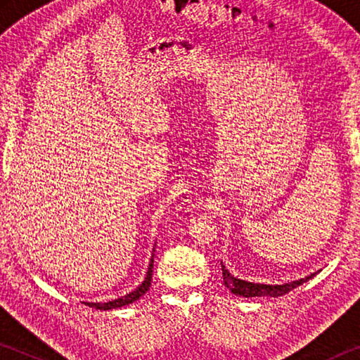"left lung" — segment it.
I'll use <instances>...</instances> for the list:
<instances>
[{
	"mask_svg": "<svg viewBox=\"0 0 360 360\" xmlns=\"http://www.w3.org/2000/svg\"><path fill=\"white\" fill-rule=\"evenodd\" d=\"M222 265V262H221ZM222 276H224V284L233 292L236 295H243V297H281L284 294H288L292 289H295L297 285L303 284L304 281H308L309 278H313L314 275H309L307 278L298 279V281H292L283 285H270V284H254V283H248L243 281V279L233 278L230 273L225 270V266L222 265Z\"/></svg>",
	"mask_w": 360,
	"mask_h": 360,
	"instance_id": "obj_1",
	"label": "left lung"
}]
</instances>
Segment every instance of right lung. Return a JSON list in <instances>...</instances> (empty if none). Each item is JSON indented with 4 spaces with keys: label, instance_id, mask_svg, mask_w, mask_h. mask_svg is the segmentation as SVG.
<instances>
[{
    "label": "right lung",
    "instance_id": "right-lung-1",
    "mask_svg": "<svg viewBox=\"0 0 360 360\" xmlns=\"http://www.w3.org/2000/svg\"><path fill=\"white\" fill-rule=\"evenodd\" d=\"M154 264V259H150V264H149V270H148V275H146L144 281L138 285V288L130 292V294H127L120 298H115V300L111 302H106V303H92V302H85V304H89V307L96 308V309H114V308H120V307H125V304H130L133 302H136L139 297H143L148 289L150 288V281H152V265Z\"/></svg>",
    "mask_w": 360,
    "mask_h": 360
}]
</instances>
